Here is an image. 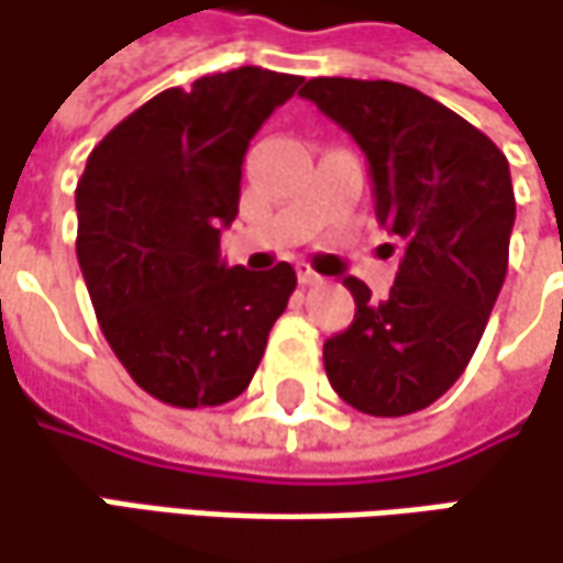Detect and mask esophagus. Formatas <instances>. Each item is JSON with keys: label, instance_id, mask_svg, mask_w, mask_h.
<instances>
[{"label": "esophagus", "instance_id": "34e87169", "mask_svg": "<svg viewBox=\"0 0 563 563\" xmlns=\"http://www.w3.org/2000/svg\"><path fill=\"white\" fill-rule=\"evenodd\" d=\"M296 277H299L302 286H322V277H319L316 271H309V267H299V271H296Z\"/></svg>", "mask_w": 563, "mask_h": 563}]
</instances>
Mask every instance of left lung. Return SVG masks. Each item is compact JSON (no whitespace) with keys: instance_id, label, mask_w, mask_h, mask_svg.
I'll list each match as a JSON object with an SVG mask.
<instances>
[{"instance_id":"obj_1","label":"left lung","mask_w":563,"mask_h":563,"mask_svg":"<svg viewBox=\"0 0 563 563\" xmlns=\"http://www.w3.org/2000/svg\"><path fill=\"white\" fill-rule=\"evenodd\" d=\"M299 96L364 151L377 222L402 251L384 299L344 277L357 312L325 341V374L357 412H419L464 374L506 280L509 161L484 131L402 82L316 77Z\"/></svg>"}]
</instances>
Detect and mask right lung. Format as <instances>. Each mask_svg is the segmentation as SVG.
Wrapping results in <instances>:
<instances>
[{
  "label": "right lung",
  "mask_w": 563,
  "mask_h": 563,
  "mask_svg": "<svg viewBox=\"0 0 563 563\" xmlns=\"http://www.w3.org/2000/svg\"><path fill=\"white\" fill-rule=\"evenodd\" d=\"M302 77L261 67L164 89L89 154L77 186V257L96 319L131 380L199 409L241 396L296 271L225 267L251 137Z\"/></svg>",
  "instance_id": "obj_1"
}]
</instances>
